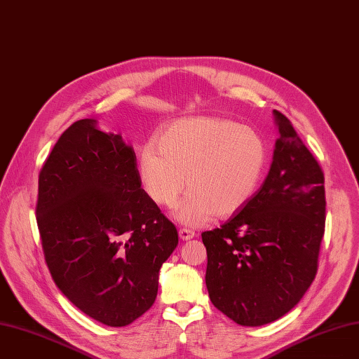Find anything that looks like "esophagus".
Here are the masks:
<instances>
[{"mask_svg":"<svg viewBox=\"0 0 359 359\" xmlns=\"http://www.w3.org/2000/svg\"><path fill=\"white\" fill-rule=\"evenodd\" d=\"M179 238L182 241H189L192 238H195V231L191 229H180L179 230Z\"/></svg>","mask_w":359,"mask_h":359,"instance_id":"34e87169","label":"esophagus"}]
</instances>
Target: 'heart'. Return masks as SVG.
I'll list each match as a JSON object with an SVG mask.
<instances>
[{
	"mask_svg": "<svg viewBox=\"0 0 359 359\" xmlns=\"http://www.w3.org/2000/svg\"><path fill=\"white\" fill-rule=\"evenodd\" d=\"M137 157V177L147 196L171 208L184 186L191 189L176 207V220L188 226L211 215L230 217L249 201L261 180L267 148L249 126L214 117L170 123Z\"/></svg>",
	"mask_w": 359,
	"mask_h": 359,
	"instance_id": "1",
	"label": "heart"
}]
</instances>
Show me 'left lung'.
I'll return each mask as SVG.
<instances>
[{"instance_id": "8db88e82", "label": "left lung", "mask_w": 359, "mask_h": 359, "mask_svg": "<svg viewBox=\"0 0 359 359\" xmlns=\"http://www.w3.org/2000/svg\"><path fill=\"white\" fill-rule=\"evenodd\" d=\"M259 191L220 229L202 233L205 283L217 309L241 325L283 317L313 283L324 235V175L286 116Z\"/></svg>"}]
</instances>
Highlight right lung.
<instances>
[{"label":"right lung","instance_id":"right-lung-1","mask_svg":"<svg viewBox=\"0 0 359 359\" xmlns=\"http://www.w3.org/2000/svg\"><path fill=\"white\" fill-rule=\"evenodd\" d=\"M36 222L57 287L110 327L152 306L160 269L179 243L175 224L141 188L133 148L93 118L73 123L46 158Z\"/></svg>","mask_w":359,"mask_h":359}]
</instances>
